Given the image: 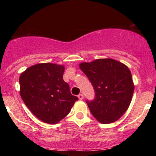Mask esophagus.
Returning a JSON list of instances; mask_svg holds the SVG:
<instances>
[{
  "label": "esophagus",
  "mask_w": 156,
  "mask_h": 156,
  "mask_svg": "<svg viewBox=\"0 0 156 156\" xmlns=\"http://www.w3.org/2000/svg\"><path fill=\"white\" fill-rule=\"evenodd\" d=\"M78 99L80 100V101H81V100L83 99V95L82 94H78Z\"/></svg>",
  "instance_id": "34e87169"
}]
</instances>
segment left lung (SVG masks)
Wrapping results in <instances>:
<instances>
[{
	"label": "left lung",
	"mask_w": 156,
	"mask_h": 156,
	"mask_svg": "<svg viewBox=\"0 0 156 156\" xmlns=\"http://www.w3.org/2000/svg\"><path fill=\"white\" fill-rule=\"evenodd\" d=\"M79 67L95 92L93 101H87L94 117L103 124L118 120L129 107L134 91L128 67L112 58L83 62Z\"/></svg>",
	"instance_id": "8db88e82"
}]
</instances>
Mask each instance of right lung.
<instances>
[{
	"label": "right lung",
	"mask_w": 156,
	"mask_h": 156,
	"mask_svg": "<svg viewBox=\"0 0 156 156\" xmlns=\"http://www.w3.org/2000/svg\"><path fill=\"white\" fill-rule=\"evenodd\" d=\"M63 65L42 63L28 67L20 76V96L41 121L56 124L69 114L78 101L63 80Z\"/></svg>",
	"instance_id": "obj_1"
}]
</instances>
